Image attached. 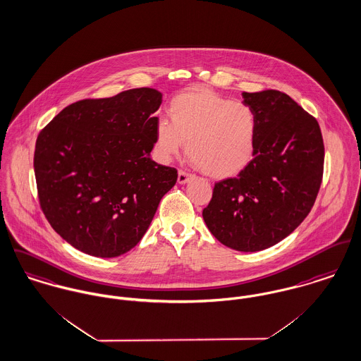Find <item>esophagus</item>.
Here are the masks:
<instances>
[{"label":"esophagus","mask_w":361,"mask_h":361,"mask_svg":"<svg viewBox=\"0 0 361 361\" xmlns=\"http://www.w3.org/2000/svg\"><path fill=\"white\" fill-rule=\"evenodd\" d=\"M190 179H192V175H189L188 172H185V171H179V172H178V183H179V185H185V183H188Z\"/></svg>","instance_id":"esophagus-1"}]
</instances>
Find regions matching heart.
<instances>
[{"label":"heart","instance_id":"1","mask_svg":"<svg viewBox=\"0 0 361 361\" xmlns=\"http://www.w3.org/2000/svg\"><path fill=\"white\" fill-rule=\"evenodd\" d=\"M168 113L171 121L160 118L156 126V149L163 161L178 156L186 143L190 163L218 180L237 176L252 161L258 118L247 103L195 88L172 99Z\"/></svg>","mask_w":361,"mask_h":361}]
</instances>
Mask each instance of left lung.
<instances>
[{
  "mask_svg": "<svg viewBox=\"0 0 361 361\" xmlns=\"http://www.w3.org/2000/svg\"><path fill=\"white\" fill-rule=\"evenodd\" d=\"M241 95L258 118L255 154L237 178L215 183L202 218L224 245L257 252L284 240L310 212L322 185L324 143L316 118L287 94Z\"/></svg>",
  "mask_w": 361,
  "mask_h": 361,
  "instance_id": "1",
  "label": "left lung"
}]
</instances>
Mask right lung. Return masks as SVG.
Segmentation results:
<instances>
[{"instance_id": "right-lung-1", "label": "right lung", "mask_w": 361, "mask_h": 361, "mask_svg": "<svg viewBox=\"0 0 361 361\" xmlns=\"http://www.w3.org/2000/svg\"><path fill=\"white\" fill-rule=\"evenodd\" d=\"M154 88L85 99L65 107L35 142L41 208L70 245L98 258L132 250L176 183L175 168L156 164Z\"/></svg>"}]
</instances>
